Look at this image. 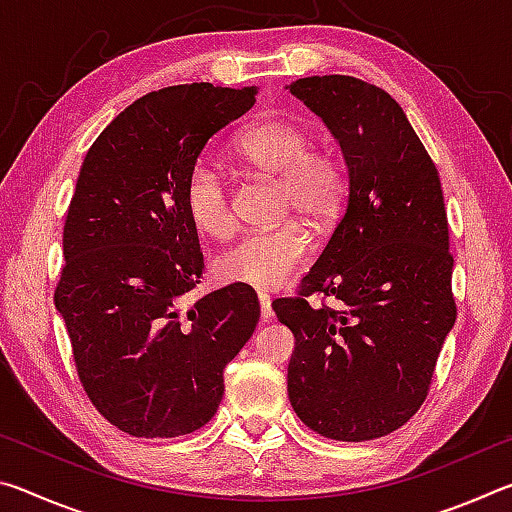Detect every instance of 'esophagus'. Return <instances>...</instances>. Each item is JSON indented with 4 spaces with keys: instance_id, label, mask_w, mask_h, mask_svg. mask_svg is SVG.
<instances>
[{
    "instance_id": "esophagus-1",
    "label": "esophagus",
    "mask_w": 512,
    "mask_h": 512,
    "mask_svg": "<svg viewBox=\"0 0 512 512\" xmlns=\"http://www.w3.org/2000/svg\"><path fill=\"white\" fill-rule=\"evenodd\" d=\"M259 298V309H262V320L266 323V320L273 318V309H271V296H268L266 291H259L257 293Z\"/></svg>"
}]
</instances>
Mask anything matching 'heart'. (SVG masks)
<instances>
[{"instance_id": "1", "label": "heart", "mask_w": 512, "mask_h": 512, "mask_svg": "<svg viewBox=\"0 0 512 512\" xmlns=\"http://www.w3.org/2000/svg\"><path fill=\"white\" fill-rule=\"evenodd\" d=\"M305 126L289 119H266L246 126L232 140V155L257 173L277 176L280 214H298L325 228L339 214L345 198V176L332 153L314 149ZM187 219L207 237H225L235 225V205L223 173L210 162H196L183 185ZM311 235L305 221L287 219L273 228L244 232L214 257L221 282L277 287L305 264Z\"/></svg>"}]
</instances>
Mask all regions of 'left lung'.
<instances>
[{"mask_svg":"<svg viewBox=\"0 0 512 512\" xmlns=\"http://www.w3.org/2000/svg\"><path fill=\"white\" fill-rule=\"evenodd\" d=\"M289 92L325 121L348 167L325 250L298 296L273 300L296 336L289 400L320 436L361 443L413 418L454 327L443 187L400 103L377 85L329 74ZM314 292L340 307L311 306Z\"/></svg>","mask_w":512,"mask_h":512,"instance_id":"1","label":"left lung"}]
</instances>
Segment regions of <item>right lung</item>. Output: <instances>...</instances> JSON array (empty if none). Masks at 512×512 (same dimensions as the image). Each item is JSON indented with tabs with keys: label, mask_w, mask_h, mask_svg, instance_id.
<instances>
[{
	"label": "right lung",
	"mask_w": 512,
	"mask_h": 512,
	"mask_svg": "<svg viewBox=\"0 0 512 512\" xmlns=\"http://www.w3.org/2000/svg\"><path fill=\"white\" fill-rule=\"evenodd\" d=\"M255 94V85L212 83L146 94L110 121L76 180L54 302L83 391L135 438H176L210 422L223 368L257 327L248 284L185 305L205 264L183 207L187 171Z\"/></svg>",
	"instance_id": "obj_1"
}]
</instances>
